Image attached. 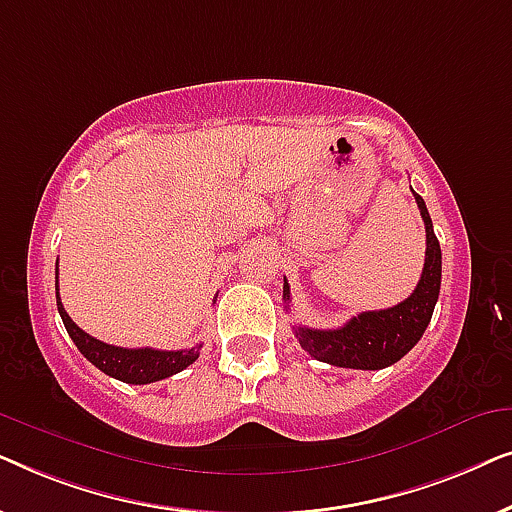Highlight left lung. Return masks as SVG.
<instances>
[{
  "instance_id": "left-lung-1",
  "label": "left lung",
  "mask_w": 512,
  "mask_h": 512,
  "mask_svg": "<svg viewBox=\"0 0 512 512\" xmlns=\"http://www.w3.org/2000/svg\"><path fill=\"white\" fill-rule=\"evenodd\" d=\"M415 202L426 228L424 270L415 291L403 303L387 307V310L361 312L359 317H352L340 328L319 331V328L293 326L300 347L317 361L331 363V366L338 368L380 370L403 359L424 335L431 321L433 307L438 303L440 270H443L440 258L443 256H440L438 237L433 233L429 209H426L422 195L415 193ZM284 300L286 303L291 300L286 279Z\"/></svg>"
}]
</instances>
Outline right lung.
<instances>
[{"mask_svg": "<svg viewBox=\"0 0 512 512\" xmlns=\"http://www.w3.org/2000/svg\"><path fill=\"white\" fill-rule=\"evenodd\" d=\"M55 298H58V312L65 324L69 338L74 340V345L79 347V352L93 363L95 368H100L104 375L116 377L125 384H151L165 377H172L181 373V370L191 366V363L200 356V347L195 345L191 349H177V352H163V349H125L114 347L107 342L93 338L86 331H81L74 324L72 317L65 312V307L60 303V291L55 289Z\"/></svg>", "mask_w": 512, "mask_h": 512, "instance_id": "1", "label": "right lung"}]
</instances>
